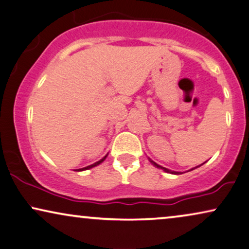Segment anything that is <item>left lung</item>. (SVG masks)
<instances>
[{
  "label": "left lung",
  "instance_id": "1",
  "mask_svg": "<svg viewBox=\"0 0 249 249\" xmlns=\"http://www.w3.org/2000/svg\"><path fill=\"white\" fill-rule=\"evenodd\" d=\"M148 159H149V161H150V163L154 165L155 167H157V168H160V170H163L164 172H166V173H171V174H177V175H178V174H182L181 172H177V171H171V170H168V168H166V167H163V166H160V165H158L157 163H155L154 160H152V159H150L148 157ZM205 163H206V161H205ZM205 163H203V164H205ZM201 164V165H203ZM201 165H199V166H201ZM199 166H196V167H194V168H191V170H189V171H192V170H195V168H197V167H199Z\"/></svg>",
  "mask_w": 249,
  "mask_h": 249
}]
</instances>
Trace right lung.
<instances>
[{
	"label": "right lung",
	"instance_id": "right-lung-1",
	"mask_svg": "<svg viewBox=\"0 0 249 249\" xmlns=\"http://www.w3.org/2000/svg\"><path fill=\"white\" fill-rule=\"evenodd\" d=\"M108 155H106L104 158L102 159H100V160H98L97 163H94V164H92V165H89V166H86V167H83V168H78V170H75V171H77V172H82V171H86V170H90V168H92V167H95V166H98V165H100L102 161L105 160L106 159V157H107Z\"/></svg>",
	"mask_w": 249,
	"mask_h": 249
}]
</instances>
